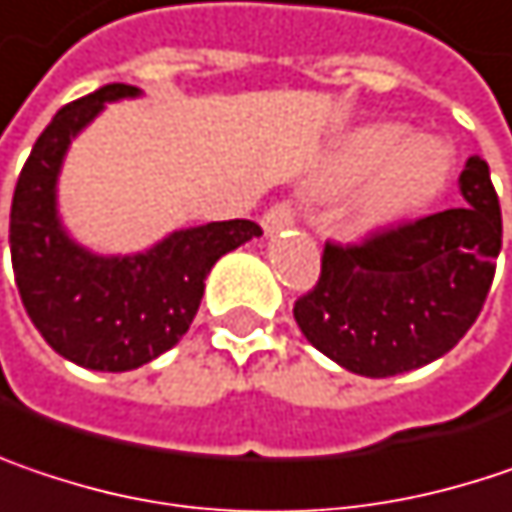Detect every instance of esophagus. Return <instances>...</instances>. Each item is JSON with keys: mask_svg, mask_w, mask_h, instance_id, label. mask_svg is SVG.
<instances>
[{"mask_svg": "<svg viewBox=\"0 0 512 512\" xmlns=\"http://www.w3.org/2000/svg\"><path fill=\"white\" fill-rule=\"evenodd\" d=\"M296 222V208H293V202L290 199H284V202H275L272 208L263 213V228L272 234V231H281V228H287V225H293Z\"/></svg>", "mask_w": 512, "mask_h": 512, "instance_id": "esophagus-1", "label": "esophagus"}]
</instances>
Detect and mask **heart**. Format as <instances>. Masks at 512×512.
Masks as SVG:
<instances>
[{"label": "heart", "instance_id": "1", "mask_svg": "<svg viewBox=\"0 0 512 512\" xmlns=\"http://www.w3.org/2000/svg\"><path fill=\"white\" fill-rule=\"evenodd\" d=\"M404 139L398 125H369L354 131L340 146L331 166V187H351L370 178L360 196V213L384 222L422 205L437 193L445 178L448 158L440 143L428 137Z\"/></svg>", "mask_w": 512, "mask_h": 512}]
</instances>
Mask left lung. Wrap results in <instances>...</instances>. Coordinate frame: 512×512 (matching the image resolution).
<instances>
[{"label": "left lung", "mask_w": 512, "mask_h": 512, "mask_svg": "<svg viewBox=\"0 0 512 512\" xmlns=\"http://www.w3.org/2000/svg\"><path fill=\"white\" fill-rule=\"evenodd\" d=\"M463 208L404 219L357 243L325 240L319 281L296 299L307 343L349 372L390 378L451 351L487 302L501 205L487 161L460 172Z\"/></svg>", "instance_id": "left-lung-1"}]
</instances>
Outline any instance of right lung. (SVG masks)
Instances as JSON below:
<instances>
[{
  "label": "right lung",
  "instance_id": "obj_1",
  "mask_svg": "<svg viewBox=\"0 0 512 512\" xmlns=\"http://www.w3.org/2000/svg\"><path fill=\"white\" fill-rule=\"evenodd\" d=\"M122 96H137V87L105 84L64 105L37 137L11 202V263L25 313L58 354L99 372L137 369L172 349L199 310L210 266L263 234L252 219H228L175 231L146 255L78 249L55 216V178L72 137Z\"/></svg>",
  "mask_w": 512,
  "mask_h": 512
}]
</instances>
